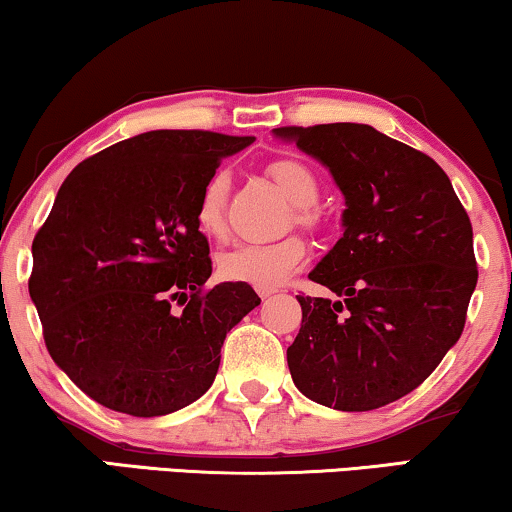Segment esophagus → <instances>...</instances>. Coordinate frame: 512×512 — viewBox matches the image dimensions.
I'll return each instance as SVG.
<instances>
[{
  "mask_svg": "<svg viewBox=\"0 0 512 512\" xmlns=\"http://www.w3.org/2000/svg\"><path fill=\"white\" fill-rule=\"evenodd\" d=\"M274 293H276L274 288H257V295H260L262 300H267V297H269V295H274Z\"/></svg>",
  "mask_w": 512,
  "mask_h": 512,
  "instance_id": "obj_1",
  "label": "esophagus"
}]
</instances>
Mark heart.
I'll use <instances>...</instances> for the list:
<instances>
[{"mask_svg": "<svg viewBox=\"0 0 512 512\" xmlns=\"http://www.w3.org/2000/svg\"><path fill=\"white\" fill-rule=\"evenodd\" d=\"M267 174L293 203L290 222L316 234L323 217L314 205L319 200L321 184L312 167L297 158H276L267 165ZM226 200H229V174L215 170L200 186L196 212H193L198 231L212 241L226 238ZM304 255H307V243L297 234H290L271 243L236 245L234 250L219 255L217 267L226 281L250 283L255 288H276L300 267Z\"/></svg>", "mask_w": 512, "mask_h": 512, "instance_id": "obj_1", "label": "heart"}]
</instances>
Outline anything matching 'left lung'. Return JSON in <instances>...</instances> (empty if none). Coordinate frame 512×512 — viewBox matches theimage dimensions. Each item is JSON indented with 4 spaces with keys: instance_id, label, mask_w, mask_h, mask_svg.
<instances>
[{
    "instance_id": "obj_1",
    "label": "left lung",
    "mask_w": 512,
    "mask_h": 512,
    "mask_svg": "<svg viewBox=\"0 0 512 512\" xmlns=\"http://www.w3.org/2000/svg\"><path fill=\"white\" fill-rule=\"evenodd\" d=\"M345 196V234L309 274L338 295H297L288 368L304 397L371 411L416 390L461 338L477 286L472 224L430 155L354 122L278 127Z\"/></svg>"
}]
</instances>
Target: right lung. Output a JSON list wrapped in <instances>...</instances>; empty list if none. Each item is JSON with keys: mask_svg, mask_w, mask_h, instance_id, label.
<instances>
[{"mask_svg": "<svg viewBox=\"0 0 512 512\" xmlns=\"http://www.w3.org/2000/svg\"><path fill=\"white\" fill-rule=\"evenodd\" d=\"M248 144L155 129L82 160L58 189L28 288L51 359L106 409L153 418L203 397L226 333L260 304L248 283L205 288L210 245L193 219L203 181Z\"/></svg>", "mask_w": 512, "mask_h": 512, "instance_id": "right-lung-1", "label": "right lung"}]
</instances>
